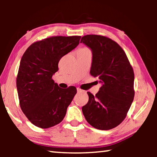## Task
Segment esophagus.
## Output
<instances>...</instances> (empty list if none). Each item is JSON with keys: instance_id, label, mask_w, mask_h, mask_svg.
<instances>
[{"instance_id": "obj_1", "label": "esophagus", "mask_w": 157, "mask_h": 157, "mask_svg": "<svg viewBox=\"0 0 157 157\" xmlns=\"http://www.w3.org/2000/svg\"><path fill=\"white\" fill-rule=\"evenodd\" d=\"M77 91H78V93H82V92H84L83 90H82V89H79V88L77 89Z\"/></svg>"}]
</instances>
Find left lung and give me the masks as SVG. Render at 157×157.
Here are the masks:
<instances>
[{
    "instance_id": "obj_1",
    "label": "left lung",
    "mask_w": 157,
    "mask_h": 157,
    "mask_svg": "<svg viewBox=\"0 0 157 157\" xmlns=\"http://www.w3.org/2000/svg\"><path fill=\"white\" fill-rule=\"evenodd\" d=\"M80 43L92 52L90 74L102 84L95 96L87 92L89 101L82 107L86 121L101 130L113 129L122 123L134 97V74L119 45L106 36L89 34Z\"/></svg>"
}]
</instances>
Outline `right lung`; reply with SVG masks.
<instances>
[{"mask_svg": "<svg viewBox=\"0 0 157 157\" xmlns=\"http://www.w3.org/2000/svg\"><path fill=\"white\" fill-rule=\"evenodd\" d=\"M80 36H52L36 41L20 62L17 88L23 113L34 125L49 128L62 121L77 93L63 89L52 79L61 58L78 46Z\"/></svg>", "mask_w": 157, "mask_h": 157, "instance_id": "right-lung-1", "label": "right lung"}]
</instances>
